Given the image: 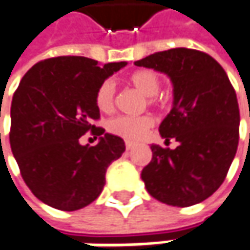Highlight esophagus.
<instances>
[{"mask_svg": "<svg viewBox=\"0 0 250 250\" xmlns=\"http://www.w3.org/2000/svg\"><path fill=\"white\" fill-rule=\"evenodd\" d=\"M134 143H131V141H125V150H133L134 148Z\"/></svg>", "mask_w": 250, "mask_h": 250, "instance_id": "1", "label": "esophagus"}]
</instances>
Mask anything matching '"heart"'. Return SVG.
Listing matches in <instances>:
<instances>
[{
    "label": "heart",
    "mask_w": 250,
    "mask_h": 250,
    "mask_svg": "<svg viewBox=\"0 0 250 250\" xmlns=\"http://www.w3.org/2000/svg\"><path fill=\"white\" fill-rule=\"evenodd\" d=\"M128 82L143 95L150 97L148 99L150 103H154V96L161 89V79L155 72L148 69L137 70L133 75H130ZM95 102L97 109L103 113H109L114 109L116 104L114 82L110 79L102 82V84L96 90ZM153 123L154 122L150 116H139V117L119 116L116 119H111L107 123V128L110 133L119 137H123L125 140H139L147 133V130L153 125Z\"/></svg>",
    "instance_id": "obj_1"
}]
</instances>
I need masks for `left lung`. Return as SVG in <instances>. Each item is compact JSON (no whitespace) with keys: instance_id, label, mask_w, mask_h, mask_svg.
I'll list each match as a JSON object with an SVG mask.
<instances>
[{"instance_id":"left-lung-1","label":"left lung","mask_w":250,"mask_h":250,"mask_svg":"<svg viewBox=\"0 0 250 250\" xmlns=\"http://www.w3.org/2000/svg\"><path fill=\"white\" fill-rule=\"evenodd\" d=\"M172 83V109L160 125L166 143L151 144L153 158L141 171L148 194L172 207H191L221 187L239 141V106L227 72L208 53L175 48L134 62Z\"/></svg>"}]
</instances>
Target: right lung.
Masks as SVG:
<instances>
[{
    "mask_svg": "<svg viewBox=\"0 0 250 250\" xmlns=\"http://www.w3.org/2000/svg\"><path fill=\"white\" fill-rule=\"evenodd\" d=\"M125 62L99 65L84 56H58L31 67L11 103L9 144L25 184L43 204L76 211L93 202L106 169L125 153L123 139L93 125L97 87ZM87 131L99 137L82 146Z\"/></svg>",
    "mask_w": 250,
    "mask_h": 250,
    "instance_id": "obj_1",
    "label": "right lung"
}]
</instances>
